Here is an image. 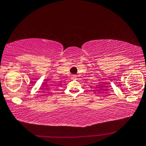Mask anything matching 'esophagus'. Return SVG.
Here are the masks:
<instances>
[{
	"mask_svg": "<svg viewBox=\"0 0 146 146\" xmlns=\"http://www.w3.org/2000/svg\"><path fill=\"white\" fill-rule=\"evenodd\" d=\"M76 75H72V76H71V78L72 79H76Z\"/></svg>",
	"mask_w": 146,
	"mask_h": 146,
	"instance_id": "34e87169",
	"label": "esophagus"
}]
</instances>
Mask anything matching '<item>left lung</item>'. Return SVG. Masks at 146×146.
Here are the masks:
<instances>
[{"mask_svg": "<svg viewBox=\"0 0 146 146\" xmlns=\"http://www.w3.org/2000/svg\"><path fill=\"white\" fill-rule=\"evenodd\" d=\"M145 80H146V79H145Z\"/></svg>", "mask_w": 146, "mask_h": 146, "instance_id": "left-lung-1", "label": "left lung"}]
</instances>
